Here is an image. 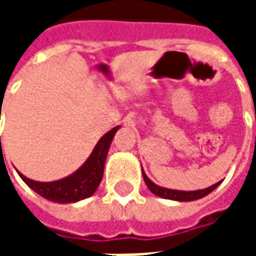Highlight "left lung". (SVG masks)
Here are the masks:
<instances>
[{"instance_id":"1","label":"left lung","mask_w":256,"mask_h":256,"mask_svg":"<svg viewBox=\"0 0 256 256\" xmlns=\"http://www.w3.org/2000/svg\"><path fill=\"white\" fill-rule=\"evenodd\" d=\"M142 177H144V181L146 184V186L150 188V190L156 196L163 198H170V200H177V202H192V200H198V198H202L204 196H207L208 193H211L214 190L220 182L211 185L210 188L206 189H200V190H176V189H167V188H162L159 185H156L150 181V178L146 177V174L142 170Z\"/></svg>"}]
</instances>
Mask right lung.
Wrapping results in <instances>:
<instances>
[{"mask_svg":"<svg viewBox=\"0 0 256 256\" xmlns=\"http://www.w3.org/2000/svg\"><path fill=\"white\" fill-rule=\"evenodd\" d=\"M118 128L119 126L110 130L98 140V142L96 144L94 150L90 154L88 160L71 176L58 181H53V182H38V181H32L30 178L24 177L23 174L18 172L20 178L34 192L54 203H75L79 200L90 198L96 192V189L98 188L102 180L106 154Z\"/></svg>","mask_w":256,"mask_h":256,"instance_id":"add662e5","label":"right lung"}]
</instances>
